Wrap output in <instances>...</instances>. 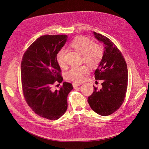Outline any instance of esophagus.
<instances>
[{"label": "esophagus", "instance_id": "34e87169", "mask_svg": "<svg viewBox=\"0 0 149 149\" xmlns=\"http://www.w3.org/2000/svg\"><path fill=\"white\" fill-rule=\"evenodd\" d=\"M81 85V83H73V86L74 87V88L77 87L78 86H80V85Z\"/></svg>", "mask_w": 149, "mask_h": 149}]
</instances>
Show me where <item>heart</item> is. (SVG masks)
I'll list each match as a JSON object with an SVG mask.
<instances>
[{
    "instance_id": "heart-1",
    "label": "heart",
    "mask_w": 149,
    "mask_h": 149,
    "mask_svg": "<svg viewBox=\"0 0 149 149\" xmlns=\"http://www.w3.org/2000/svg\"><path fill=\"white\" fill-rule=\"evenodd\" d=\"M69 46L82 55V60L91 67L97 66L101 62L103 56V48L98 43L93 42L89 38L84 36H79L73 39ZM65 51L61 49L56 55V61L61 67L65 66ZM89 72V68L85 66H73L65 73L67 80L79 82L84 79V76Z\"/></svg>"
}]
</instances>
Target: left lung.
<instances>
[{
	"label": "left lung",
	"mask_w": 149,
	"mask_h": 149,
	"mask_svg": "<svg viewBox=\"0 0 149 149\" xmlns=\"http://www.w3.org/2000/svg\"><path fill=\"white\" fill-rule=\"evenodd\" d=\"M93 33L95 38L105 45L102 60L94 73L95 79L103 80V83L101 89L93 85L94 91L88 97V102L96 113L106 116L117 111L125 100L127 89V66L114 43L104 36Z\"/></svg>",
	"instance_id": "1"
}]
</instances>
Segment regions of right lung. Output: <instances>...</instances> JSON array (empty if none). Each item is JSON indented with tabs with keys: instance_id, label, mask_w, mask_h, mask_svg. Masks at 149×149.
Returning <instances> with one entry per match:
<instances>
[{
	"instance_id": "obj_1",
	"label": "right lung",
	"mask_w": 149,
	"mask_h": 149,
	"mask_svg": "<svg viewBox=\"0 0 149 149\" xmlns=\"http://www.w3.org/2000/svg\"><path fill=\"white\" fill-rule=\"evenodd\" d=\"M66 35H45L31 43L24 53L21 72L22 92L26 103L38 115L57 120L65 113L67 97L73 87L63 83L59 90H53L56 83H61V69L56 55L66 42Z\"/></svg>"
}]
</instances>
